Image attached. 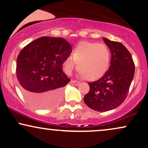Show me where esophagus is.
Listing matches in <instances>:
<instances>
[{
  "label": "esophagus",
  "instance_id": "esophagus-1",
  "mask_svg": "<svg viewBox=\"0 0 148 148\" xmlns=\"http://www.w3.org/2000/svg\"><path fill=\"white\" fill-rule=\"evenodd\" d=\"M71 83L75 84L76 86H78V85L80 84V82H79V81H77V80H71Z\"/></svg>",
  "mask_w": 148,
  "mask_h": 148
}]
</instances>
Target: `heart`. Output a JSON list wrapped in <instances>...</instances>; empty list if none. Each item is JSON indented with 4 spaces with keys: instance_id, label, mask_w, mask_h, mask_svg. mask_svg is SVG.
Here are the masks:
<instances>
[{
    "instance_id": "heart-1",
    "label": "heart",
    "mask_w": 148,
    "mask_h": 148,
    "mask_svg": "<svg viewBox=\"0 0 148 148\" xmlns=\"http://www.w3.org/2000/svg\"><path fill=\"white\" fill-rule=\"evenodd\" d=\"M110 62V52L106 45L97 42L82 41L73 50V56H69L63 61L66 74H72L77 63L80 75L93 81L102 77L108 70Z\"/></svg>"
}]
</instances>
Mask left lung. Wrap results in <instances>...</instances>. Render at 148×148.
Wrapping results in <instances>:
<instances>
[{
    "label": "left lung",
    "instance_id": "obj_1",
    "mask_svg": "<svg viewBox=\"0 0 148 148\" xmlns=\"http://www.w3.org/2000/svg\"><path fill=\"white\" fill-rule=\"evenodd\" d=\"M111 52L110 66L100 79L89 83L84 96L87 106L106 112L120 106L126 99L135 73V64L129 50L121 42L103 38Z\"/></svg>",
    "mask_w": 148,
    "mask_h": 148
}]
</instances>
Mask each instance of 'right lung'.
<instances>
[{
  "instance_id": "right-lung-1",
  "label": "right lung",
  "mask_w": 148,
  "mask_h": 148,
  "mask_svg": "<svg viewBox=\"0 0 148 148\" xmlns=\"http://www.w3.org/2000/svg\"><path fill=\"white\" fill-rule=\"evenodd\" d=\"M71 51V44L63 38L43 36L19 52L17 79L24 97L36 108H48L59 102L63 87L71 81L62 64Z\"/></svg>"
}]
</instances>
